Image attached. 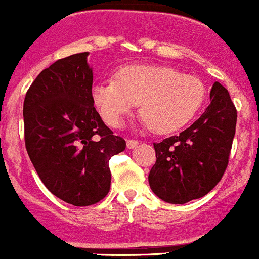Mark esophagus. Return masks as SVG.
<instances>
[{"mask_svg":"<svg viewBox=\"0 0 259 259\" xmlns=\"http://www.w3.org/2000/svg\"><path fill=\"white\" fill-rule=\"evenodd\" d=\"M138 144H139V142L134 139H127L126 142V147L129 148V149H134V148L138 147Z\"/></svg>","mask_w":259,"mask_h":259,"instance_id":"obj_1","label":"esophagus"}]
</instances>
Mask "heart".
I'll list each match as a JSON object with an SVG mask.
<instances>
[{
	"mask_svg": "<svg viewBox=\"0 0 259 259\" xmlns=\"http://www.w3.org/2000/svg\"><path fill=\"white\" fill-rule=\"evenodd\" d=\"M115 81L96 82L91 96L104 121L120 127L140 104V114L155 133H172L187 125L202 109L206 87L195 76L167 66H126Z\"/></svg>",
	"mask_w": 259,
	"mask_h": 259,
	"instance_id": "b5f03b06",
	"label": "heart"
}]
</instances>
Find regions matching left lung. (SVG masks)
I'll use <instances>...</instances> for the list:
<instances>
[{
    "label": "left lung",
    "mask_w": 259,
    "mask_h": 259,
    "mask_svg": "<svg viewBox=\"0 0 259 259\" xmlns=\"http://www.w3.org/2000/svg\"><path fill=\"white\" fill-rule=\"evenodd\" d=\"M204 114L178 135L154 143L155 164L148 180L153 192L169 204H186L209 193L229 162L237 109L229 92L215 82Z\"/></svg>",
    "instance_id": "8db88e82"
}]
</instances>
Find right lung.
Returning a JSON list of instances; mask_svg holds the SVG:
<instances>
[{"mask_svg": "<svg viewBox=\"0 0 259 259\" xmlns=\"http://www.w3.org/2000/svg\"><path fill=\"white\" fill-rule=\"evenodd\" d=\"M89 52L58 59L27 90L25 147L45 187L63 201L89 206L109 193V160L126 143L94 107Z\"/></svg>", "mask_w": 259, "mask_h": 259, "instance_id": "1", "label": "right lung"}]
</instances>
